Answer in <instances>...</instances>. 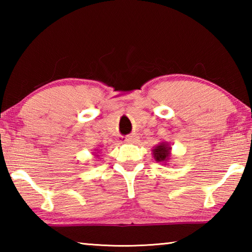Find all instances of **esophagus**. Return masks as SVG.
<instances>
[{"label": "esophagus", "instance_id": "obj_1", "mask_svg": "<svg viewBox=\"0 0 252 252\" xmlns=\"http://www.w3.org/2000/svg\"><path fill=\"white\" fill-rule=\"evenodd\" d=\"M136 140H138V138H136L135 135H129L126 138V143H134V142H136Z\"/></svg>", "mask_w": 252, "mask_h": 252}]
</instances>
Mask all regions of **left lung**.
I'll list each match as a JSON object with an SVG mask.
<instances>
[{
  "label": "left lung",
  "mask_w": 252,
  "mask_h": 252,
  "mask_svg": "<svg viewBox=\"0 0 252 252\" xmlns=\"http://www.w3.org/2000/svg\"><path fill=\"white\" fill-rule=\"evenodd\" d=\"M171 146L168 142H160L152 149V157L157 162L162 164H167L171 158Z\"/></svg>",
  "instance_id": "left-lung-1"
}]
</instances>
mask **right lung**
Segmentation results:
<instances>
[{
  "instance_id": "obj_1",
  "label": "right lung",
  "mask_w": 252,
  "mask_h": 252,
  "mask_svg": "<svg viewBox=\"0 0 252 252\" xmlns=\"http://www.w3.org/2000/svg\"><path fill=\"white\" fill-rule=\"evenodd\" d=\"M93 153V156H94V158H99L100 156H99V150H97V149H95V150H94V152H92Z\"/></svg>"
}]
</instances>
